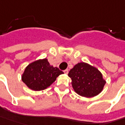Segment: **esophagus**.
I'll list each match as a JSON object with an SVG mask.
<instances>
[{
    "mask_svg": "<svg viewBox=\"0 0 125 125\" xmlns=\"http://www.w3.org/2000/svg\"><path fill=\"white\" fill-rule=\"evenodd\" d=\"M63 72H64V73H65V74H68V69H66V70H64V71H63Z\"/></svg>",
    "mask_w": 125,
    "mask_h": 125,
    "instance_id": "obj_1",
    "label": "esophagus"
}]
</instances>
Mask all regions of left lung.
<instances>
[{
  "label": "left lung",
  "instance_id": "obj_1",
  "mask_svg": "<svg viewBox=\"0 0 125 125\" xmlns=\"http://www.w3.org/2000/svg\"><path fill=\"white\" fill-rule=\"evenodd\" d=\"M74 91L82 96L93 97L101 92L106 84L100 71L84 62L78 63L68 73Z\"/></svg>",
  "mask_w": 125,
  "mask_h": 125
}]
</instances>
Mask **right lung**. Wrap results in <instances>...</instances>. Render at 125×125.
Listing matches in <instances>:
<instances>
[{"instance_id": "add662e5", "label": "right lung", "mask_w": 125, "mask_h": 125, "mask_svg": "<svg viewBox=\"0 0 125 125\" xmlns=\"http://www.w3.org/2000/svg\"><path fill=\"white\" fill-rule=\"evenodd\" d=\"M63 72L57 67H53L47 59H42L29 63L22 74L21 80L32 90L41 91L47 89Z\"/></svg>"}]
</instances>
